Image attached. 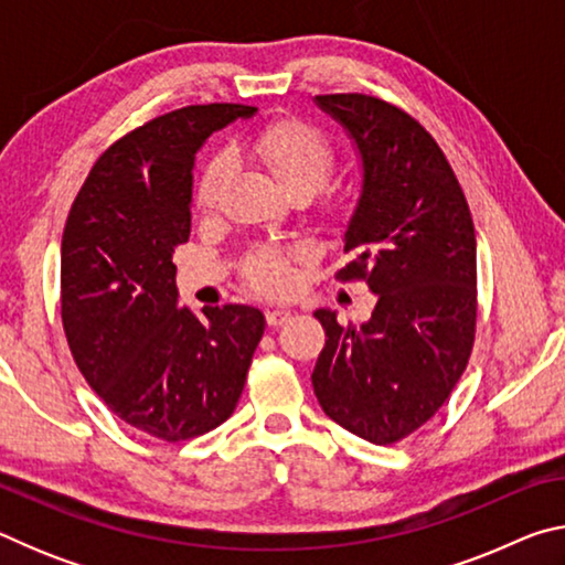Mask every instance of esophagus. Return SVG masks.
Here are the masks:
<instances>
[{"mask_svg": "<svg viewBox=\"0 0 565 565\" xmlns=\"http://www.w3.org/2000/svg\"><path fill=\"white\" fill-rule=\"evenodd\" d=\"M289 319H291V313L284 311V309H269V311H266V323H269V327H281V323H286Z\"/></svg>", "mask_w": 565, "mask_h": 565, "instance_id": "obj_1", "label": "esophagus"}]
</instances>
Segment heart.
<instances>
[{
    "label": "heart",
    "instance_id": "obj_1",
    "mask_svg": "<svg viewBox=\"0 0 565 565\" xmlns=\"http://www.w3.org/2000/svg\"><path fill=\"white\" fill-rule=\"evenodd\" d=\"M236 154H246L271 171L284 191L294 199L317 194L327 184L339 161V149L319 127L306 119H276L266 127L248 134L234 147ZM228 181V159L224 154L212 157L196 179L194 202L204 212H212L222 199ZM321 189V188H320ZM322 190V189H321ZM321 214L339 222L349 214L351 194L341 186H324L319 192ZM296 262L299 252L286 246H256L244 256L242 276L254 291L264 296H284L296 284Z\"/></svg>",
    "mask_w": 565,
    "mask_h": 565
}]
</instances>
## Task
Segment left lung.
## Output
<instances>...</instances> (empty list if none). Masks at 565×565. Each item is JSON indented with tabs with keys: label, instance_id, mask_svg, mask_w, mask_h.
Returning <instances> with one entry per match:
<instances>
[{
	"label": "left lung",
	"instance_id": "8db88e82",
	"mask_svg": "<svg viewBox=\"0 0 565 565\" xmlns=\"http://www.w3.org/2000/svg\"><path fill=\"white\" fill-rule=\"evenodd\" d=\"M356 141L363 189L347 228L351 262L337 281L379 296L361 327L337 313L311 374L323 414L388 446L434 418L468 366L476 339V232L463 189L420 124L371 94H319Z\"/></svg>",
	"mask_w": 565,
	"mask_h": 565
}]
</instances>
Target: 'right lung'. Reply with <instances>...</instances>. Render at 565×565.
<instances>
[{"instance_id":"right-lung-1","label":"right lung","mask_w":565,"mask_h":565,"mask_svg":"<svg viewBox=\"0 0 565 565\" xmlns=\"http://www.w3.org/2000/svg\"><path fill=\"white\" fill-rule=\"evenodd\" d=\"M246 104H194L124 134L92 167L62 234V327L87 384L124 424L179 444L234 414L264 337L254 306L177 309L196 149Z\"/></svg>"}]
</instances>
